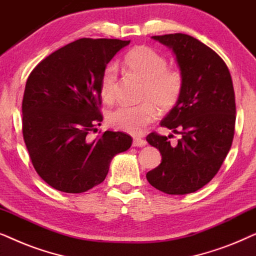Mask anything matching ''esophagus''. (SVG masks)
Segmentation results:
<instances>
[{
    "label": "esophagus",
    "mask_w": 256,
    "mask_h": 256,
    "mask_svg": "<svg viewBox=\"0 0 256 256\" xmlns=\"http://www.w3.org/2000/svg\"><path fill=\"white\" fill-rule=\"evenodd\" d=\"M146 144V141L141 138H134V140H132V146H144Z\"/></svg>",
    "instance_id": "1"
}]
</instances>
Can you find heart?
<instances>
[{
  "label": "heart",
  "mask_w": 256,
  "mask_h": 256,
  "mask_svg": "<svg viewBox=\"0 0 256 256\" xmlns=\"http://www.w3.org/2000/svg\"><path fill=\"white\" fill-rule=\"evenodd\" d=\"M124 65L144 82L142 100L146 101L135 106L121 104L110 110L108 124L118 130L140 135L155 120L156 107L160 112H168L174 107L183 90V76L178 68H168L166 57L146 45L128 51L124 58ZM116 80V68L108 65L100 79V94L104 102L114 101Z\"/></svg>",
  "instance_id": "heart-1"
}]
</instances>
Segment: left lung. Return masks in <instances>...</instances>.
<instances>
[{
  "instance_id": "obj_1",
  "label": "left lung",
  "mask_w": 256,
  "mask_h": 256,
  "mask_svg": "<svg viewBox=\"0 0 256 256\" xmlns=\"http://www.w3.org/2000/svg\"><path fill=\"white\" fill-rule=\"evenodd\" d=\"M152 38L172 50L183 76V90L160 121L162 127L180 134L177 144L169 141L172 135L146 136L162 155V162L146 174V180L164 194H191L216 176L232 146L236 113L232 78L225 62L188 34Z\"/></svg>"
}]
</instances>
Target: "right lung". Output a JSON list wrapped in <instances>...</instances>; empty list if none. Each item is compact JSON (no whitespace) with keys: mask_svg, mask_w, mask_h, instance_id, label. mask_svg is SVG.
<instances>
[{"mask_svg":"<svg viewBox=\"0 0 256 256\" xmlns=\"http://www.w3.org/2000/svg\"><path fill=\"white\" fill-rule=\"evenodd\" d=\"M130 40L82 38L43 59L26 80L22 102L23 138L34 170L56 190L82 194L106 178L112 158L130 148L121 132L98 130L100 79Z\"/></svg>","mask_w":256,"mask_h":256,"instance_id":"obj_1","label":"right lung"}]
</instances>
